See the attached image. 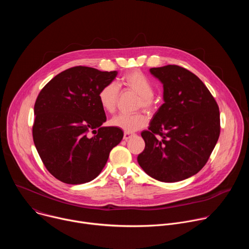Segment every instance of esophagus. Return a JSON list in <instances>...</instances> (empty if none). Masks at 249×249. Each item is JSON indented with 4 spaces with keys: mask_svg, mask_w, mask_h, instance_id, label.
Here are the masks:
<instances>
[{
    "mask_svg": "<svg viewBox=\"0 0 249 249\" xmlns=\"http://www.w3.org/2000/svg\"><path fill=\"white\" fill-rule=\"evenodd\" d=\"M134 136V134H132V133H127V132H125L124 133V136H123V139L125 140V141H127V140H129L130 138H132Z\"/></svg>",
    "mask_w": 249,
    "mask_h": 249,
    "instance_id": "1",
    "label": "esophagus"
}]
</instances>
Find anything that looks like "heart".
Returning a JSON list of instances; mask_svg holds the SVG:
<instances>
[{"instance_id":"obj_1","label":"heart","mask_w":249,"mask_h":249,"mask_svg":"<svg viewBox=\"0 0 249 249\" xmlns=\"http://www.w3.org/2000/svg\"><path fill=\"white\" fill-rule=\"evenodd\" d=\"M120 84L126 89L135 92L140 96L139 106L151 110L155 106L154 85L151 80L140 71H132L127 73L122 79ZM98 101L101 108L107 113H113L116 109L118 100V89L114 84H107L103 86L98 91ZM148 123L147 115L143 113H137L134 115L118 114L110 120V124L127 133L136 132L144 128Z\"/></svg>"}]
</instances>
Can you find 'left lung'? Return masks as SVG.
<instances>
[{
	"label": "left lung",
	"instance_id": "1",
	"mask_svg": "<svg viewBox=\"0 0 249 249\" xmlns=\"http://www.w3.org/2000/svg\"><path fill=\"white\" fill-rule=\"evenodd\" d=\"M150 73L163 86L164 103L141 133L146 146L137 160L159 181H181L203 168L217 144L219 106L203 82L182 67L152 68Z\"/></svg>",
	"mask_w": 249,
	"mask_h": 249
}]
</instances>
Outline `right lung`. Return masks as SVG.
I'll return each instance as SVG.
<instances>
[{"mask_svg": "<svg viewBox=\"0 0 249 249\" xmlns=\"http://www.w3.org/2000/svg\"><path fill=\"white\" fill-rule=\"evenodd\" d=\"M116 76L117 71L73 67L54 77L38 94L33 142L47 170L60 181L93 180L121 142L122 130L102 126L106 116L97 96Z\"/></svg>", "mask_w": 249, "mask_h": 249, "instance_id": "add662e5", "label": "right lung"}]
</instances>
